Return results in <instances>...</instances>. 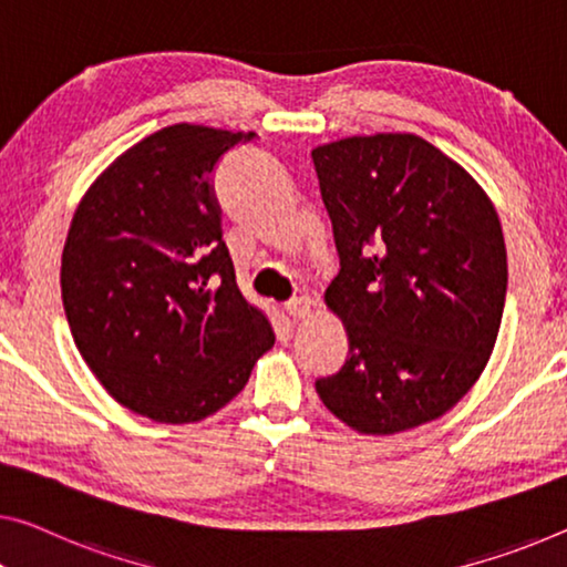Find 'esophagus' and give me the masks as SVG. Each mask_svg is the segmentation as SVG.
<instances>
[{
    "label": "esophagus",
    "mask_w": 567,
    "mask_h": 567,
    "mask_svg": "<svg viewBox=\"0 0 567 567\" xmlns=\"http://www.w3.org/2000/svg\"><path fill=\"white\" fill-rule=\"evenodd\" d=\"M284 309H286V313H289V317L301 319L311 311V299H309V296H293V299L286 301Z\"/></svg>",
    "instance_id": "1"
}]
</instances>
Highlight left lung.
Segmentation results:
<instances>
[{"instance_id": "1", "label": "left lung", "mask_w": 567, "mask_h": 567, "mask_svg": "<svg viewBox=\"0 0 567 567\" xmlns=\"http://www.w3.org/2000/svg\"><path fill=\"white\" fill-rule=\"evenodd\" d=\"M339 274L324 293L350 354L317 393L350 429L388 435L451 411L489 362L507 248L484 189L415 134L311 152Z\"/></svg>"}]
</instances>
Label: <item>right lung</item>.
I'll list each match as a JSON object with an SVG mask.
<instances>
[{"label": "right lung", "instance_id": "1", "mask_svg": "<svg viewBox=\"0 0 567 567\" xmlns=\"http://www.w3.org/2000/svg\"><path fill=\"white\" fill-rule=\"evenodd\" d=\"M254 134L174 124L93 182L60 289L78 352L109 395L156 423H195L246 388L276 334L243 299L213 172Z\"/></svg>", "mask_w": 567, "mask_h": 567}]
</instances>
